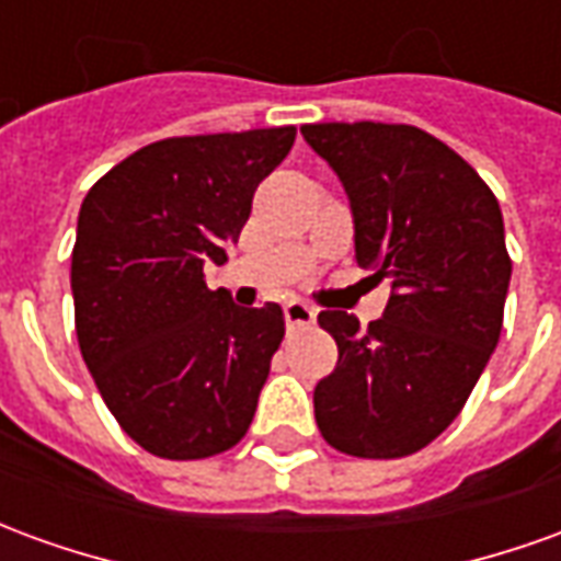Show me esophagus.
I'll use <instances>...</instances> for the list:
<instances>
[{"mask_svg":"<svg viewBox=\"0 0 561 561\" xmlns=\"http://www.w3.org/2000/svg\"><path fill=\"white\" fill-rule=\"evenodd\" d=\"M318 318V309H312L304 300H288L285 304V321H288V328H312Z\"/></svg>","mask_w":561,"mask_h":561,"instance_id":"esophagus-1","label":"esophagus"}]
</instances>
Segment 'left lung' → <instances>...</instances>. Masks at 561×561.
Returning a JSON list of instances; mask_svg holds the SVG:
<instances>
[{
  "mask_svg": "<svg viewBox=\"0 0 561 561\" xmlns=\"http://www.w3.org/2000/svg\"><path fill=\"white\" fill-rule=\"evenodd\" d=\"M300 131L348 192L357 264L393 288L369 328L340 309L318 316L340 348L316 388L318 430L348 457H409L462 412L499 342L511 282L502 209L469 161L417 126Z\"/></svg>",
  "mask_w": 561,
  "mask_h": 561,
  "instance_id": "1",
  "label": "left lung"
}]
</instances>
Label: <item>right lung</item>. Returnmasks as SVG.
I'll list each match as a JSON object with an SVG mask.
<instances>
[{
  "label": "right lung",
  "instance_id": "right-lung-1",
  "mask_svg": "<svg viewBox=\"0 0 561 561\" xmlns=\"http://www.w3.org/2000/svg\"><path fill=\"white\" fill-rule=\"evenodd\" d=\"M294 138L282 126L156 140L83 197L71 249L80 354L123 433L152 457L225 454L255 417L285 316L209 291L204 261H225Z\"/></svg>",
  "mask_w": 561,
  "mask_h": 561
}]
</instances>
